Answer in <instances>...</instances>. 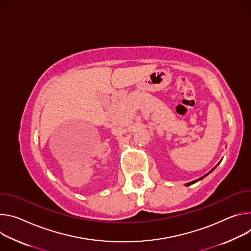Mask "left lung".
Instances as JSON below:
<instances>
[{"label": "left lung", "mask_w": 251, "mask_h": 251, "mask_svg": "<svg viewBox=\"0 0 251 251\" xmlns=\"http://www.w3.org/2000/svg\"><path fill=\"white\" fill-rule=\"evenodd\" d=\"M217 165H218V164H217ZM215 168H216V166H215ZM215 168H214V169H215ZM214 169H212V170H211V171H210L208 174H206V175H205V176H203L202 177H201V178H199V179H197V180H193V181H191V182H188V183H186V185H187V186H188V185H191V184H193V183H196L197 181H199V180H201V179L204 178V177H205L206 176H208V175H209V174H210V173H211V172H212Z\"/></svg>", "instance_id": "8db88e82"}]
</instances>
